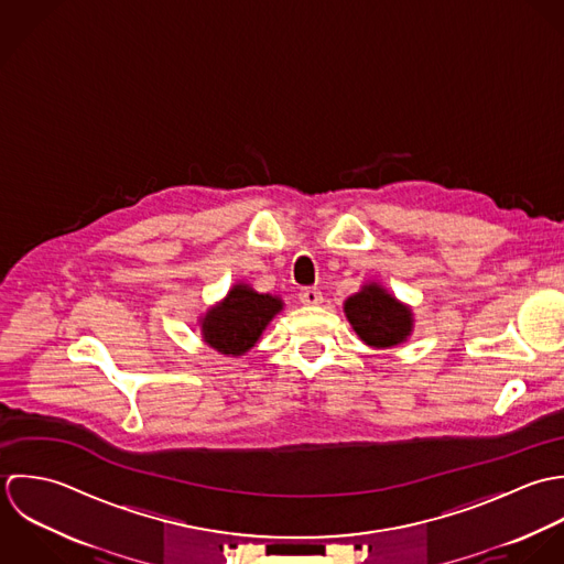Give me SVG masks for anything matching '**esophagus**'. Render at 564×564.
I'll list each match as a JSON object with an SVG mask.
<instances>
[{
	"mask_svg": "<svg viewBox=\"0 0 564 564\" xmlns=\"http://www.w3.org/2000/svg\"><path fill=\"white\" fill-rule=\"evenodd\" d=\"M299 299H301L303 305L314 307V305H321V303H323V292H321L318 288H305V290H301Z\"/></svg>",
	"mask_w": 564,
	"mask_h": 564,
	"instance_id": "obj_1",
	"label": "esophagus"
}]
</instances>
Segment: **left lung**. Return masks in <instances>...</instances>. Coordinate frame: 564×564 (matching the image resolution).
<instances>
[{
  "label": "left lung",
  "mask_w": 564,
  "mask_h": 564,
  "mask_svg": "<svg viewBox=\"0 0 564 564\" xmlns=\"http://www.w3.org/2000/svg\"><path fill=\"white\" fill-rule=\"evenodd\" d=\"M344 316L357 338L370 348L399 346L414 332L412 307L377 281H366L344 301Z\"/></svg>",
  "instance_id": "obj_1"
}]
</instances>
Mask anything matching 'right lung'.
Segmentation results:
<instances>
[{
	"instance_id": "1",
	"label": "right lung",
	"mask_w": 564,
	"mask_h": 564,
	"mask_svg": "<svg viewBox=\"0 0 564 564\" xmlns=\"http://www.w3.org/2000/svg\"><path fill=\"white\" fill-rule=\"evenodd\" d=\"M281 296L261 294L248 283H235L225 299L198 318L200 336L207 346L226 357L246 355L263 336L265 327L283 312Z\"/></svg>"
}]
</instances>
